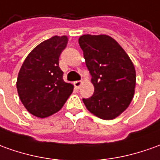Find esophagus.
<instances>
[{"label":"esophagus","mask_w":160,"mask_h":160,"mask_svg":"<svg viewBox=\"0 0 160 160\" xmlns=\"http://www.w3.org/2000/svg\"><path fill=\"white\" fill-rule=\"evenodd\" d=\"M82 81H76V82H74V85H75V87H76L77 89H79V88L81 87V85H82Z\"/></svg>","instance_id":"obj_1"}]
</instances>
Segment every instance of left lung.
I'll return each instance as SVG.
<instances>
[{
    "label": "left lung",
    "instance_id": "1",
    "mask_svg": "<svg viewBox=\"0 0 160 160\" xmlns=\"http://www.w3.org/2000/svg\"><path fill=\"white\" fill-rule=\"evenodd\" d=\"M78 42L94 85V94L82 101L95 116L114 119L128 108L134 96L136 71L132 62L106 35H83Z\"/></svg>",
    "mask_w": 160,
    "mask_h": 160
}]
</instances>
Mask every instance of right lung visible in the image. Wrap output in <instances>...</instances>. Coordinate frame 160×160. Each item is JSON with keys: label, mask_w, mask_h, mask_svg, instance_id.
<instances>
[{"label": "right lung", "mask_w": 160, "mask_h": 160, "mask_svg": "<svg viewBox=\"0 0 160 160\" xmlns=\"http://www.w3.org/2000/svg\"><path fill=\"white\" fill-rule=\"evenodd\" d=\"M68 37L55 36L43 41L28 54L21 67L16 88L24 107L32 115L44 118L60 111L73 91L63 81L59 57Z\"/></svg>", "instance_id": "add662e5"}]
</instances>
